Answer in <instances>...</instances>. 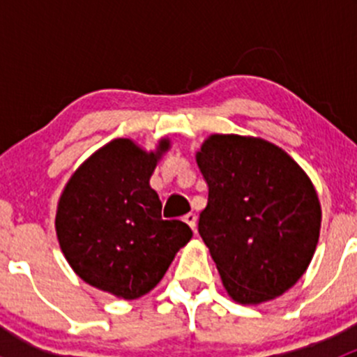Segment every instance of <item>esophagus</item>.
<instances>
[{"instance_id": "esophagus-1", "label": "esophagus", "mask_w": 357, "mask_h": 357, "mask_svg": "<svg viewBox=\"0 0 357 357\" xmlns=\"http://www.w3.org/2000/svg\"><path fill=\"white\" fill-rule=\"evenodd\" d=\"M183 219H185L186 225H188L190 228H192L193 231H195V226H197V215L193 214V212H188V214H186L185 218H183Z\"/></svg>"}]
</instances>
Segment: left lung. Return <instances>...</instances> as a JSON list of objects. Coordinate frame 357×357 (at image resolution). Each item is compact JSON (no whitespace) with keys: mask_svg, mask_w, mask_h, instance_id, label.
Wrapping results in <instances>:
<instances>
[{"mask_svg":"<svg viewBox=\"0 0 357 357\" xmlns=\"http://www.w3.org/2000/svg\"><path fill=\"white\" fill-rule=\"evenodd\" d=\"M197 164L208 186L199 233L226 291L240 304L285 294L319 238L321 207L311 179L289 153L250 136H208Z\"/></svg>","mask_w":357,"mask_h":357,"instance_id":"left-lung-1","label":"left lung"}]
</instances>
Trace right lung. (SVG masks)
<instances>
[{
    "label": "right lung",
    "mask_w": 357,
    "mask_h": 357,
    "mask_svg": "<svg viewBox=\"0 0 357 357\" xmlns=\"http://www.w3.org/2000/svg\"><path fill=\"white\" fill-rule=\"evenodd\" d=\"M167 149V139L157 152L114 139L74 172L56 208V236L75 275L126 301L149 294L193 235L183 221L162 219L150 188Z\"/></svg>",
    "instance_id": "add662e5"
}]
</instances>
